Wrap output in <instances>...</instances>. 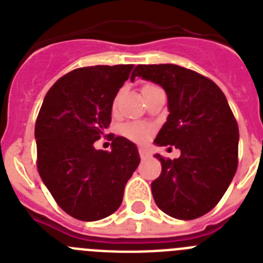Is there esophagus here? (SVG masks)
I'll use <instances>...</instances> for the list:
<instances>
[{
    "instance_id": "1",
    "label": "esophagus",
    "mask_w": 263,
    "mask_h": 263,
    "mask_svg": "<svg viewBox=\"0 0 263 263\" xmlns=\"http://www.w3.org/2000/svg\"><path fill=\"white\" fill-rule=\"evenodd\" d=\"M138 153H139V157L142 158V159H147V158L150 157V153H148L147 148L145 147H139Z\"/></svg>"
}]
</instances>
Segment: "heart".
<instances>
[{
	"label": "heart",
	"instance_id": "heart-1",
	"mask_svg": "<svg viewBox=\"0 0 263 263\" xmlns=\"http://www.w3.org/2000/svg\"><path fill=\"white\" fill-rule=\"evenodd\" d=\"M154 87L155 85H152V84L145 85V87L142 88V92H145V90L147 89H152V88ZM122 133H124L127 138L133 139V141H139V142H141V141H145V139H147L148 137H150L152 129H150V126H147V125L145 124H129L126 125V126H124Z\"/></svg>",
	"mask_w": 263,
	"mask_h": 263
}]
</instances>
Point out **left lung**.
Wrapping results in <instances>:
<instances>
[{
	"label": "left lung",
	"mask_w": 263,
	"mask_h": 263,
	"mask_svg": "<svg viewBox=\"0 0 263 263\" xmlns=\"http://www.w3.org/2000/svg\"><path fill=\"white\" fill-rule=\"evenodd\" d=\"M137 76L167 93L170 115L154 143L180 150L174 160L154 155L162 164L152 183L155 204L179 220L200 217L224 196L238 164V125L227 97L211 79L176 64H139L130 80Z\"/></svg>",
	"instance_id": "1"
}]
</instances>
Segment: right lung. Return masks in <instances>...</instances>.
I'll use <instances>...</instances> for the list:
<instances>
[{"label":"right lung","instance_id":"right-lung-1","mask_svg":"<svg viewBox=\"0 0 263 263\" xmlns=\"http://www.w3.org/2000/svg\"><path fill=\"white\" fill-rule=\"evenodd\" d=\"M133 64L71 71L50 88L35 124L38 173L58 205L81 221H97L122 203L138 167L137 146L115 137L111 152L96 150L111 120V106Z\"/></svg>","mask_w":263,"mask_h":263}]
</instances>
